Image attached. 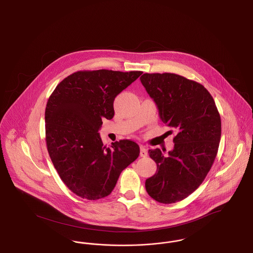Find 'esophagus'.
Segmentation results:
<instances>
[{
	"label": "esophagus",
	"instance_id": "esophagus-1",
	"mask_svg": "<svg viewBox=\"0 0 253 253\" xmlns=\"http://www.w3.org/2000/svg\"><path fill=\"white\" fill-rule=\"evenodd\" d=\"M147 156H148L147 150H146V148H145L143 145H141V146H140V157H146Z\"/></svg>",
	"mask_w": 253,
	"mask_h": 253
}]
</instances>
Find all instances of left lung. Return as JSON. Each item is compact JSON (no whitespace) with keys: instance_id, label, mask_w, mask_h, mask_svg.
Here are the masks:
<instances>
[{"instance_id":"left-lung-1","label":"left lung","mask_w":253,"mask_h":253,"mask_svg":"<svg viewBox=\"0 0 253 253\" xmlns=\"http://www.w3.org/2000/svg\"><path fill=\"white\" fill-rule=\"evenodd\" d=\"M140 82L160 120L178 131L167 157L149 150L157 169L145 188L157 202L175 203L193 193L211 168L221 138L220 115L211 95L196 82L170 73H146Z\"/></svg>"}]
</instances>
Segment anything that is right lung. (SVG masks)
<instances>
[{"instance_id": "obj_1", "label": "right lung", "mask_w": 253, "mask_h": 253, "mask_svg": "<svg viewBox=\"0 0 253 253\" xmlns=\"http://www.w3.org/2000/svg\"><path fill=\"white\" fill-rule=\"evenodd\" d=\"M141 71H78L60 83L45 108L49 156L67 188L88 200L109 195L121 171L139 156V146L123 139L103 146L102 120H112L114 100Z\"/></svg>"}]
</instances>
